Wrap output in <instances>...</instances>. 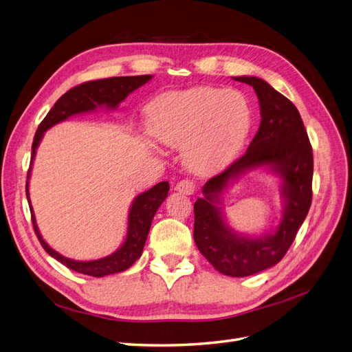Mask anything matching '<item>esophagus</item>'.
Here are the masks:
<instances>
[{"instance_id": "esophagus-1", "label": "esophagus", "mask_w": 352, "mask_h": 352, "mask_svg": "<svg viewBox=\"0 0 352 352\" xmlns=\"http://www.w3.org/2000/svg\"><path fill=\"white\" fill-rule=\"evenodd\" d=\"M175 189L177 190V192L184 194V195H192L195 192V184L190 182V180H188V179H184L176 184Z\"/></svg>"}]
</instances>
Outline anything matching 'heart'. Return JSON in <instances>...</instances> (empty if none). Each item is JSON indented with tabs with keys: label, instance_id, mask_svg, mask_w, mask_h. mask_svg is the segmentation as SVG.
<instances>
[{
	"label": "heart",
	"instance_id": "heart-1",
	"mask_svg": "<svg viewBox=\"0 0 352 352\" xmlns=\"http://www.w3.org/2000/svg\"><path fill=\"white\" fill-rule=\"evenodd\" d=\"M254 123L252 105L238 89L198 87L157 97L148 110V129L158 142L182 146L189 168L208 175L238 155Z\"/></svg>",
	"mask_w": 352,
	"mask_h": 352
}]
</instances>
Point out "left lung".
Returning a JSON list of instances; mask_svg holds the SVG:
<instances>
[{
  "instance_id": "obj_1",
  "label": "left lung",
  "mask_w": 352,
  "mask_h": 352,
  "mask_svg": "<svg viewBox=\"0 0 352 352\" xmlns=\"http://www.w3.org/2000/svg\"><path fill=\"white\" fill-rule=\"evenodd\" d=\"M233 79L254 88L261 122L247 153L202 186V198L194 204V241L217 272L245 278L273 267L292 245L311 206L313 150L300 111L285 95L260 78ZM257 168L280 176L284 208L278 227L260 237H250L228 226L221 199L235 179Z\"/></svg>"
}]
</instances>
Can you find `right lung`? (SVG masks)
Listing matches in <instances>:
<instances>
[{"mask_svg":"<svg viewBox=\"0 0 352 352\" xmlns=\"http://www.w3.org/2000/svg\"><path fill=\"white\" fill-rule=\"evenodd\" d=\"M153 79V74H144V76H122V78H109V79H100L92 82H85L78 87L67 91L60 100L54 104L45 119L41 122L38 131L34 138V144H32V160L30 167L26 180V197L32 212V223H34V229L36 236L41 242L44 250L58 260L61 264H65L70 270H74L82 274L94 276V278H102V276L114 274L124 272L131 267V265L141 257L144 245L150 232L153 219L158 207L163 204L168 194V182H160L151 189L145 190V192L138 195L129 208V216H127V233L124 242L120 245L119 250H116L113 254L102 257L98 260H89V261H79L67 258L61 255L56 250H52L50 245L42 238L41 232L38 229L34 208L30 206L29 198V177H30V168L34 158L36 155V150L44 138V133L54 124L67 120L69 117L97 111L98 109L105 110H116L119 104L126 100V97L142 85L150 82Z\"/></svg>","mask_w":352,"mask_h":352,"instance_id":"add662e5","label":"right lung"}]
</instances>
